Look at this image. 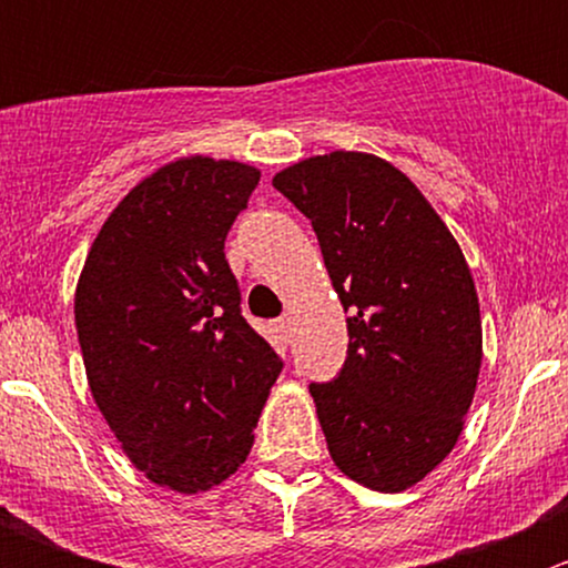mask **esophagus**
I'll use <instances>...</instances> for the list:
<instances>
[{
  "label": "esophagus",
  "mask_w": 568,
  "mask_h": 568,
  "mask_svg": "<svg viewBox=\"0 0 568 568\" xmlns=\"http://www.w3.org/2000/svg\"><path fill=\"white\" fill-rule=\"evenodd\" d=\"M274 329L283 332V335H288V329H291V316H280L277 321H274Z\"/></svg>",
  "instance_id": "34e87169"
}]
</instances>
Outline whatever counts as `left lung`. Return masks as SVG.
<instances>
[{
  "label": "left lung",
  "instance_id": "obj_1",
  "mask_svg": "<svg viewBox=\"0 0 568 568\" xmlns=\"http://www.w3.org/2000/svg\"><path fill=\"white\" fill-rule=\"evenodd\" d=\"M311 220L348 313V352L311 382L341 473L376 491L426 478L454 450L480 371V311L459 244L385 159L335 151L274 175Z\"/></svg>",
  "mask_w": 568,
  "mask_h": 568
}]
</instances>
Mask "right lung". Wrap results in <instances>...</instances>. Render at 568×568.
Segmentation results:
<instances>
[{
  "label": "right lung",
  "mask_w": 568,
  "mask_h": 568,
  "mask_svg": "<svg viewBox=\"0 0 568 568\" xmlns=\"http://www.w3.org/2000/svg\"><path fill=\"white\" fill-rule=\"evenodd\" d=\"M261 173L181 159L109 214L77 285L90 390L134 467L194 495L247 459L283 359L242 316L225 239Z\"/></svg>",
  "instance_id": "obj_1"
}]
</instances>
